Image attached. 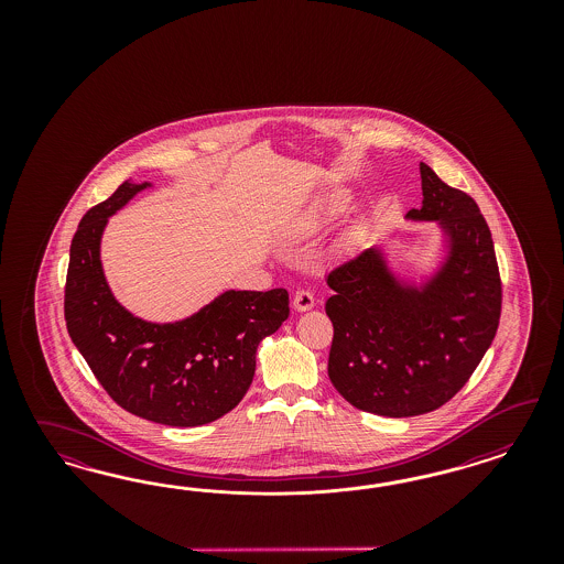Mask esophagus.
Returning <instances> with one entry per match:
<instances>
[{"label": "esophagus", "instance_id": "esophagus-1", "mask_svg": "<svg viewBox=\"0 0 564 564\" xmlns=\"http://www.w3.org/2000/svg\"><path fill=\"white\" fill-rule=\"evenodd\" d=\"M293 307L297 312H306L310 307H314V295L307 290L295 291L293 295Z\"/></svg>", "mask_w": 564, "mask_h": 564}]
</instances>
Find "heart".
Returning a JSON list of instances; mask_svg holds the SVG:
<instances>
[{"instance_id": "b5f03b06", "label": "heart", "mask_w": 564, "mask_h": 564, "mask_svg": "<svg viewBox=\"0 0 564 564\" xmlns=\"http://www.w3.org/2000/svg\"><path fill=\"white\" fill-rule=\"evenodd\" d=\"M343 206H345V198H343L341 194H333V196L326 198L325 205L321 206L318 217H321V219L333 217V215H337V213L341 210Z\"/></svg>"}]
</instances>
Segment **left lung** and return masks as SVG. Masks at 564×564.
Returning a JSON list of instances; mask_svg holds the SVG:
<instances>
[{
  "mask_svg": "<svg viewBox=\"0 0 564 564\" xmlns=\"http://www.w3.org/2000/svg\"><path fill=\"white\" fill-rule=\"evenodd\" d=\"M422 208L441 219L453 252L424 291L401 290L378 250L337 264L326 283L333 323L328 378L354 408L411 417L462 391L495 339L502 283L490 227L476 200L420 163Z\"/></svg>",
  "mask_w": 564,
  "mask_h": 564,
  "instance_id": "left-lung-1",
  "label": "left lung"
}]
</instances>
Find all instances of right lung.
<instances>
[{
  "mask_svg": "<svg viewBox=\"0 0 564 564\" xmlns=\"http://www.w3.org/2000/svg\"><path fill=\"white\" fill-rule=\"evenodd\" d=\"M142 188L147 184L123 182L86 210L69 246L66 326L120 408L165 426H203L234 410L250 389L258 343L288 321L290 293L225 291L175 325L134 318L105 283L99 241L107 217Z\"/></svg>",
  "mask_w": 564,
  "mask_h": 564,
  "instance_id": "1",
  "label": "right lung"
}]
</instances>
